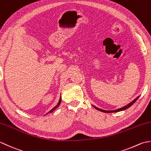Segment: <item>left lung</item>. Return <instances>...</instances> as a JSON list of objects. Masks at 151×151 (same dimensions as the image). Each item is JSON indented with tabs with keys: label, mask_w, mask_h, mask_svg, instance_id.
<instances>
[{
	"label": "left lung",
	"mask_w": 151,
	"mask_h": 151,
	"mask_svg": "<svg viewBox=\"0 0 151 151\" xmlns=\"http://www.w3.org/2000/svg\"><path fill=\"white\" fill-rule=\"evenodd\" d=\"M139 96H138V97H137L136 99H135L134 100H133L132 101V102H130V104H128V105H127L126 106H124V107H122V108H121V109H116V110H114V111H106V110H104V109H99L98 108V107H96V106H94L95 108H96L97 110H98V111H101V112H105V113H113V112H119V111H123V110H125V109H128V108H129V107H130V106H132V105H133V104L136 102V101H137V100L138 99V98H139Z\"/></svg>",
	"instance_id": "left-lung-1"
}]
</instances>
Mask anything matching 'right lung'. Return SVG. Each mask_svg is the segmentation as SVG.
I'll return each mask as SVG.
<instances>
[{
	"label": "right lung",
	"mask_w": 151,
	"mask_h": 151,
	"mask_svg": "<svg viewBox=\"0 0 151 151\" xmlns=\"http://www.w3.org/2000/svg\"><path fill=\"white\" fill-rule=\"evenodd\" d=\"M60 102H61V97H60V99H59V101H58V104H57V106H55L54 107H53V109H52L51 111H49L47 113V114H48V113H51V112H52V111H53L55 109H56L57 108V107H58V106H59V105H60ZM47 114H46V115H47Z\"/></svg>",
	"instance_id": "right-lung-1"
}]
</instances>
